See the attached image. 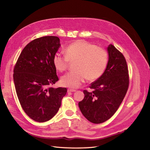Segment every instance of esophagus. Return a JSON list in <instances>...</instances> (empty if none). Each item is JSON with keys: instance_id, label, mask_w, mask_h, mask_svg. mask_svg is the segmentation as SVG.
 <instances>
[{"instance_id": "esophagus-1", "label": "esophagus", "mask_w": 150, "mask_h": 150, "mask_svg": "<svg viewBox=\"0 0 150 150\" xmlns=\"http://www.w3.org/2000/svg\"><path fill=\"white\" fill-rule=\"evenodd\" d=\"M74 91H76V90H74V89H71V88L68 89V92H74Z\"/></svg>"}]
</instances>
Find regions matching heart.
I'll list each match as a JSON object with an SVG mask.
<instances>
[{
    "label": "heart",
    "mask_w": 150,
    "mask_h": 150,
    "mask_svg": "<svg viewBox=\"0 0 150 150\" xmlns=\"http://www.w3.org/2000/svg\"><path fill=\"white\" fill-rule=\"evenodd\" d=\"M65 55L54 54L52 59L55 68L59 72L67 70L68 62H73L74 71L63 76L61 83L65 87L77 88L84 82L99 79L108 67L109 55L102 47L85 40H77L65 49Z\"/></svg>",
    "instance_id": "heart-1"
}]
</instances>
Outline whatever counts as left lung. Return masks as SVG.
I'll return each instance as SVG.
<instances>
[{
  "label": "left lung",
  "instance_id": "obj_1",
  "mask_svg": "<svg viewBox=\"0 0 150 150\" xmlns=\"http://www.w3.org/2000/svg\"><path fill=\"white\" fill-rule=\"evenodd\" d=\"M109 62L103 75L83 90L79 109L89 122L99 124L111 118L122 103L129 87L128 68L124 55L112 45L108 47Z\"/></svg>",
  "mask_w": 150,
  "mask_h": 150
}]
</instances>
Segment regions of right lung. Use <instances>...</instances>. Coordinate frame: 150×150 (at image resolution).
Returning <instances> with one entry per match:
<instances>
[{"instance_id":"right-lung-1","label":"right lung","mask_w":150,"mask_h":150,"mask_svg":"<svg viewBox=\"0 0 150 150\" xmlns=\"http://www.w3.org/2000/svg\"><path fill=\"white\" fill-rule=\"evenodd\" d=\"M60 46L57 37L35 39L23 49L14 67L13 81L21 105L37 122L55 115L67 92L66 88L51 87L59 81L52 59Z\"/></svg>"}]
</instances>
